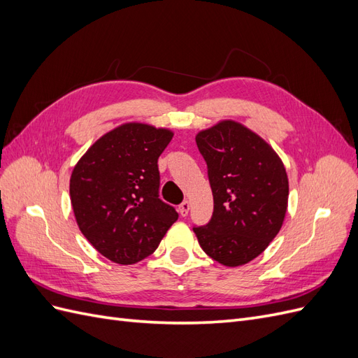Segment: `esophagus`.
Listing matches in <instances>:
<instances>
[{
  "instance_id": "esophagus-1",
  "label": "esophagus",
  "mask_w": 358,
  "mask_h": 358,
  "mask_svg": "<svg viewBox=\"0 0 358 358\" xmlns=\"http://www.w3.org/2000/svg\"><path fill=\"white\" fill-rule=\"evenodd\" d=\"M189 201H182L180 204H179V213H180V216H187L188 215V212H189Z\"/></svg>"
}]
</instances>
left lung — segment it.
<instances>
[{
	"label": "left lung",
	"mask_w": 358,
	"mask_h": 358,
	"mask_svg": "<svg viewBox=\"0 0 358 358\" xmlns=\"http://www.w3.org/2000/svg\"><path fill=\"white\" fill-rule=\"evenodd\" d=\"M213 194L210 221L192 230L215 262L236 267L262 254L282 227L288 178L282 161L251 129L224 121L199 133Z\"/></svg>",
	"instance_id": "left-lung-1"
}]
</instances>
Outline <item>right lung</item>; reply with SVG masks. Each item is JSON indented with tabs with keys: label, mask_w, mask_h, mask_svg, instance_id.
<instances>
[{
	"label": "right lung",
	"mask_w": 358,
	"mask_h": 358,
	"mask_svg": "<svg viewBox=\"0 0 358 358\" xmlns=\"http://www.w3.org/2000/svg\"><path fill=\"white\" fill-rule=\"evenodd\" d=\"M173 133L125 124L86 150L70 179L82 234L106 258L134 264L158 248L178 212L159 199L158 158Z\"/></svg>",
	"instance_id": "add662e5"
}]
</instances>
